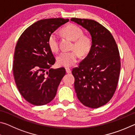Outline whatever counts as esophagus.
<instances>
[{"label": "esophagus", "instance_id": "esophagus-1", "mask_svg": "<svg viewBox=\"0 0 135 135\" xmlns=\"http://www.w3.org/2000/svg\"><path fill=\"white\" fill-rule=\"evenodd\" d=\"M65 70L67 74H69V73H71V68H65Z\"/></svg>", "mask_w": 135, "mask_h": 135}]
</instances>
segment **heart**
<instances>
[{
    "mask_svg": "<svg viewBox=\"0 0 135 135\" xmlns=\"http://www.w3.org/2000/svg\"><path fill=\"white\" fill-rule=\"evenodd\" d=\"M62 32L67 37L73 41L71 52H62L57 56V62L61 66L69 67L77 62L79 54L85 56L89 53L92 47L93 40L89 35H83V31L80 27L75 24L68 25L62 29ZM47 44L52 52L59 51L58 36L56 32L51 33L47 40Z\"/></svg>",
    "mask_w": 135,
    "mask_h": 135,
    "instance_id": "1",
    "label": "heart"
}]
</instances>
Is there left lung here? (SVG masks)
Masks as SVG:
<instances>
[{"label":"left lung","instance_id":"obj_1","mask_svg":"<svg viewBox=\"0 0 135 135\" xmlns=\"http://www.w3.org/2000/svg\"><path fill=\"white\" fill-rule=\"evenodd\" d=\"M71 21L88 30L93 40L88 56L72 70L77 97L86 107L99 108L108 103L117 89L121 68L118 46L110 31L99 22L77 18Z\"/></svg>","mask_w":135,"mask_h":135}]
</instances>
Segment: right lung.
<instances>
[{
    "instance_id": "add662e5",
    "label": "right lung",
    "mask_w": 135,
    "mask_h": 135,
    "mask_svg": "<svg viewBox=\"0 0 135 135\" xmlns=\"http://www.w3.org/2000/svg\"><path fill=\"white\" fill-rule=\"evenodd\" d=\"M69 19L41 20L28 27L18 38L15 49L13 74L20 93L34 105H43L55 98L66 71L51 68L55 58L47 40Z\"/></svg>"
}]
</instances>
